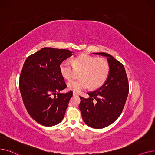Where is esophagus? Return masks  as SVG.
<instances>
[{
	"label": "esophagus",
	"instance_id": "1",
	"mask_svg": "<svg viewBox=\"0 0 155 155\" xmlns=\"http://www.w3.org/2000/svg\"><path fill=\"white\" fill-rule=\"evenodd\" d=\"M78 93H76V92H75V91H73V96H78Z\"/></svg>",
	"mask_w": 155,
	"mask_h": 155
}]
</instances>
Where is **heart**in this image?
Segmentation results:
<instances>
[{
  "label": "heart",
  "mask_w": 155,
  "mask_h": 155,
  "mask_svg": "<svg viewBox=\"0 0 155 155\" xmlns=\"http://www.w3.org/2000/svg\"><path fill=\"white\" fill-rule=\"evenodd\" d=\"M74 69L81 70L79 79H71L67 83L68 88L75 92L88 88L96 89L101 86L107 78L110 67L106 60L103 58L82 54L75 57L72 62L66 59L61 62L59 71L62 77L70 79L74 75Z\"/></svg>",
  "instance_id": "heart-1"
}]
</instances>
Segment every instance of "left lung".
I'll use <instances>...</instances> for the list:
<instances>
[{"label": "left lung", "mask_w": 155, "mask_h": 155, "mask_svg": "<svg viewBox=\"0 0 155 155\" xmlns=\"http://www.w3.org/2000/svg\"><path fill=\"white\" fill-rule=\"evenodd\" d=\"M93 54L106 58L110 71L101 87L87 93L89 98L79 96V107L87 126L101 129L111 124L120 116L129 93V84L124 67L120 62L105 52Z\"/></svg>", "instance_id": "8db88e82"}]
</instances>
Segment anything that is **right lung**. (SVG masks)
I'll return each instance as SVG.
<instances>
[{
  "label": "right lung",
  "instance_id": "obj_1",
  "mask_svg": "<svg viewBox=\"0 0 155 155\" xmlns=\"http://www.w3.org/2000/svg\"><path fill=\"white\" fill-rule=\"evenodd\" d=\"M72 55L69 50L44 48L24 64L19 79L23 102L30 116L43 126L56 125L64 117L72 91L59 93L67 87L59 65Z\"/></svg>",
  "mask_w": 155,
  "mask_h": 155
}]
</instances>
